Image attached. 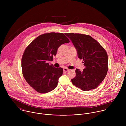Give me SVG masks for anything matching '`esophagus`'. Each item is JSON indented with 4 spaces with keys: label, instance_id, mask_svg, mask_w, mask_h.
I'll list each match as a JSON object with an SVG mask.
<instances>
[{
    "label": "esophagus",
    "instance_id": "34e87169",
    "mask_svg": "<svg viewBox=\"0 0 126 126\" xmlns=\"http://www.w3.org/2000/svg\"><path fill=\"white\" fill-rule=\"evenodd\" d=\"M69 70H70L69 69H67V68H63V71H64V72H68V71H69Z\"/></svg>",
    "mask_w": 126,
    "mask_h": 126
}]
</instances>
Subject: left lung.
<instances>
[{
    "label": "left lung",
    "instance_id": "1",
    "mask_svg": "<svg viewBox=\"0 0 126 126\" xmlns=\"http://www.w3.org/2000/svg\"><path fill=\"white\" fill-rule=\"evenodd\" d=\"M76 48L78 58L85 66L82 71L76 69L72 83L82 91L95 89L105 79L108 69V55L100 44L91 36L79 33L65 34Z\"/></svg>",
    "mask_w": 126,
    "mask_h": 126
}]
</instances>
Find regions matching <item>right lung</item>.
Listing matches in <instances>:
<instances>
[{"mask_svg": "<svg viewBox=\"0 0 126 126\" xmlns=\"http://www.w3.org/2000/svg\"><path fill=\"white\" fill-rule=\"evenodd\" d=\"M66 33L50 32L37 37L26 48L21 60L23 76L37 92L44 94L54 90L63 69L47 63L52 61L58 47L69 42Z\"/></svg>", "mask_w": 126, "mask_h": 126, "instance_id": "obj_1", "label": "right lung"}]
</instances>
